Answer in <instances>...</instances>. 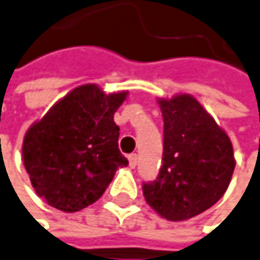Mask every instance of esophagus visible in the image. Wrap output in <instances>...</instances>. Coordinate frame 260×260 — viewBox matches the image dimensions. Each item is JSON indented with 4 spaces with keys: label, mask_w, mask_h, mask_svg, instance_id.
Returning a JSON list of instances; mask_svg holds the SVG:
<instances>
[{
    "label": "esophagus",
    "mask_w": 260,
    "mask_h": 260,
    "mask_svg": "<svg viewBox=\"0 0 260 260\" xmlns=\"http://www.w3.org/2000/svg\"><path fill=\"white\" fill-rule=\"evenodd\" d=\"M127 160H129V166H131V168H136L139 157H137V154H129L127 155Z\"/></svg>",
    "instance_id": "1"
}]
</instances>
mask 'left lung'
I'll list each match as a JSON object with an SVG mask.
<instances>
[{
	"mask_svg": "<svg viewBox=\"0 0 260 260\" xmlns=\"http://www.w3.org/2000/svg\"><path fill=\"white\" fill-rule=\"evenodd\" d=\"M163 115V165L143 183L148 205L161 217L191 219L225 194L234 166L233 145L216 120L191 95L158 99Z\"/></svg>",
	"mask_w": 260,
	"mask_h": 260,
	"instance_id": "8db88e82",
	"label": "left lung"
}]
</instances>
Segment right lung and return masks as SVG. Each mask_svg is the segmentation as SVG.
<instances>
[{
	"mask_svg": "<svg viewBox=\"0 0 260 260\" xmlns=\"http://www.w3.org/2000/svg\"><path fill=\"white\" fill-rule=\"evenodd\" d=\"M126 95L105 94L97 84L78 86L27 129L23 161L34 189L50 207L75 213L92 205L127 165L114 121Z\"/></svg>",
	"mask_w": 260,
	"mask_h": 260,
	"instance_id": "right-lung-1",
	"label": "right lung"
}]
</instances>
